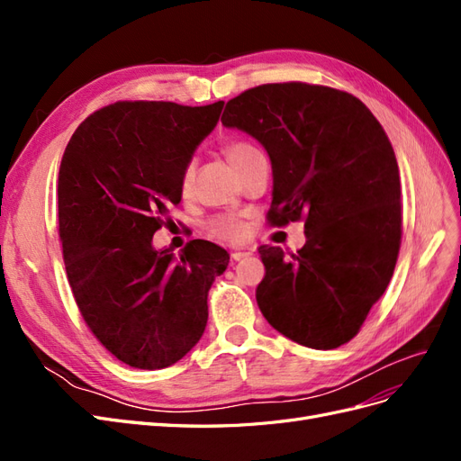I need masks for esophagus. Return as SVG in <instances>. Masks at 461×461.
<instances>
[{
	"mask_svg": "<svg viewBox=\"0 0 461 461\" xmlns=\"http://www.w3.org/2000/svg\"><path fill=\"white\" fill-rule=\"evenodd\" d=\"M249 256V252H232L230 254V259L232 261H240V259H244V258H248Z\"/></svg>",
	"mask_w": 461,
	"mask_h": 461,
	"instance_id": "1",
	"label": "esophagus"
}]
</instances>
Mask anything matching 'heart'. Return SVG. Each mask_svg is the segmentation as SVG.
I'll return each instance as SVG.
<instances>
[{"mask_svg":"<svg viewBox=\"0 0 461 461\" xmlns=\"http://www.w3.org/2000/svg\"><path fill=\"white\" fill-rule=\"evenodd\" d=\"M258 153H261L254 144L249 142H230L225 146V156L229 159V163L232 165L234 171H239L240 167L248 161L252 159L254 156H258ZM192 183H194V165H186V169L183 171V176H180V192L183 194H188L190 188H192ZM209 232H212L215 239H221V240H227V242H232V244H239L246 239L248 234V227L244 225V222L240 219L236 217H217L213 219L212 222H209Z\"/></svg>","mask_w":461,"mask_h":461,"instance_id":"heart-1","label":"heart"}]
</instances>
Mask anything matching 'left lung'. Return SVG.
<instances>
[{
	"mask_svg": "<svg viewBox=\"0 0 461 461\" xmlns=\"http://www.w3.org/2000/svg\"><path fill=\"white\" fill-rule=\"evenodd\" d=\"M221 121L267 151L271 225L305 219L298 254L259 248L263 317L313 350L352 340L393 278L402 240L400 171L381 122L352 94L305 82L246 90Z\"/></svg>",
	"mask_w": 461,
	"mask_h": 461,
	"instance_id": "8db88e82",
	"label": "left lung"
}]
</instances>
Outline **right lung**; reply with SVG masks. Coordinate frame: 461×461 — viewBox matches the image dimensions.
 Returning a JSON list of instances; mask_svg holds the SVG:
<instances>
[{"mask_svg": "<svg viewBox=\"0 0 461 461\" xmlns=\"http://www.w3.org/2000/svg\"><path fill=\"white\" fill-rule=\"evenodd\" d=\"M222 105L117 102L82 121L65 148L58 207L68 285L94 337L131 367H169L198 344L207 292L229 265L227 249L207 240L178 258L151 244Z\"/></svg>", "mask_w": 461, "mask_h": 461, "instance_id": "right-lung-1", "label": "right lung"}]
</instances>
